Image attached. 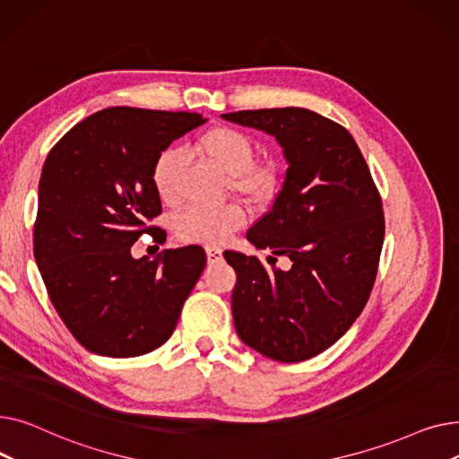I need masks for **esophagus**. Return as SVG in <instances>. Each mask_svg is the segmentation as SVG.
I'll return each instance as SVG.
<instances>
[{"label":"esophagus","instance_id":"1","mask_svg":"<svg viewBox=\"0 0 459 459\" xmlns=\"http://www.w3.org/2000/svg\"><path fill=\"white\" fill-rule=\"evenodd\" d=\"M206 258L208 264H217L223 260V251L220 247H206Z\"/></svg>","mask_w":459,"mask_h":459}]
</instances>
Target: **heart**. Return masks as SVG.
I'll use <instances>...</instances> for the list:
<instances>
[{
    "mask_svg": "<svg viewBox=\"0 0 459 459\" xmlns=\"http://www.w3.org/2000/svg\"><path fill=\"white\" fill-rule=\"evenodd\" d=\"M193 151L229 175L230 187L253 203L268 201L277 186L273 167L255 163V144L247 134L232 126H213L203 132ZM186 158L177 149L161 151L152 163V186L165 204L180 201V177ZM246 212L239 206L189 208L182 212L175 229L189 244L221 246L244 227Z\"/></svg>",
    "mask_w": 459,
    "mask_h": 459,
    "instance_id": "1",
    "label": "heart"
}]
</instances>
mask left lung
<instances>
[{
	"label": "left lung",
	"mask_w": 459,
	"mask_h": 459,
	"mask_svg": "<svg viewBox=\"0 0 459 459\" xmlns=\"http://www.w3.org/2000/svg\"><path fill=\"white\" fill-rule=\"evenodd\" d=\"M277 139L288 163L272 210L249 229L256 256L225 251L236 272L232 318L249 348L299 363L333 346L363 312L385 221L379 193L351 134L305 108L221 115ZM275 255L291 268L279 271Z\"/></svg>",
	"instance_id": "obj_1"
}]
</instances>
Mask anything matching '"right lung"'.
Returning a JSON list of instances; mask_svg holds the SVG:
<instances>
[{
  "instance_id": "right-lung-1",
  "label": "right lung",
  "mask_w": 459,
  "mask_h": 459,
  "mask_svg": "<svg viewBox=\"0 0 459 459\" xmlns=\"http://www.w3.org/2000/svg\"><path fill=\"white\" fill-rule=\"evenodd\" d=\"M204 123L199 113L108 108L68 130L44 161L35 260L57 315L92 353L137 357L175 331L204 249L134 258L130 247L158 229L144 225L161 213L156 156Z\"/></svg>"
}]
</instances>
